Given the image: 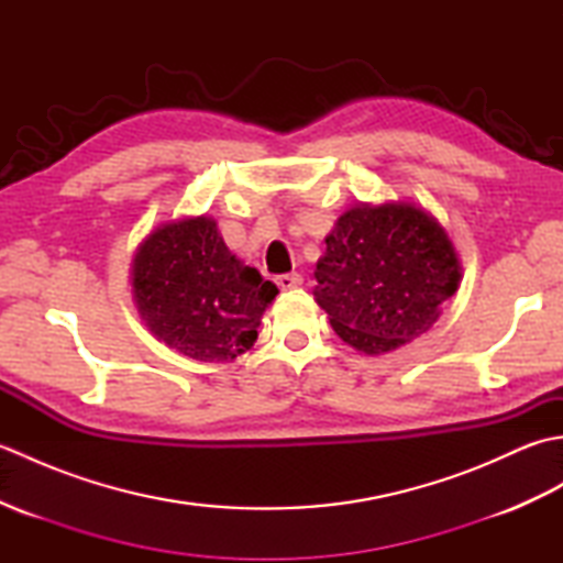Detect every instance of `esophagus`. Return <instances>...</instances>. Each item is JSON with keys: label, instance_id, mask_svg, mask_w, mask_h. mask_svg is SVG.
I'll use <instances>...</instances> for the list:
<instances>
[{"label": "esophagus", "instance_id": "esophagus-1", "mask_svg": "<svg viewBox=\"0 0 563 563\" xmlns=\"http://www.w3.org/2000/svg\"><path fill=\"white\" fill-rule=\"evenodd\" d=\"M278 288L280 290H292V288H300L302 285V275L300 273H285V275H278Z\"/></svg>", "mask_w": 563, "mask_h": 563}]
</instances>
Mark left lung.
Returning <instances> with one entry per match:
<instances>
[{
	"instance_id": "8db88e82",
	"label": "left lung",
	"mask_w": 563,
	"mask_h": 563,
	"mask_svg": "<svg viewBox=\"0 0 563 563\" xmlns=\"http://www.w3.org/2000/svg\"><path fill=\"white\" fill-rule=\"evenodd\" d=\"M314 300L333 331L365 355L401 349L440 317L462 268L448 232L411 202H357L327 236Z\"/></svg>"
}]
</instances>
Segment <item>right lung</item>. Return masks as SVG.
<instances>
[{
	"instance_id": "add662e5",
	"label": "right lung",
	"mask_w": 563,
	"mask_h": 563,
	"mask_svg": "<svg viewBox=\"0 0 563 563\" xmlns=\"http://www.w3.org/2000/svg\"><path fill=\"white\" fill-rule=\"evenodd\" d=\"M278 288L244 266L208 214L157 227L133 258V297L150 331L200 363H232L258 336Z\"/></svg>"
}]
</instances>
